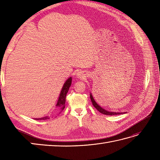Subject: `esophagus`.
<instances>
[{
  "instance_id": "1",
  "label": "esophagus",
  "mask_w": 160,
  "mask_h": 160,
  "mask_svg": "<svg viewBox=\"0 0 160 160\" xmlns=\"http://www.w3.org/2000/svg\"><path fill=\"white\" fill-rule=\"evenodd\" d=\"M76 76L78 78H83V77L84 76V72H82V71H77Z\"/></svg>"
}]
</instances>
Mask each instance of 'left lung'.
<instances>
[{
    "instance_id": "left-lung-1",
    "label": "left lung",
    "mask_w": 160,
    "mask_h": 160,
    "mask_svg": "<svg viewBox=\"0 0 160 160\" xmlns=\"http://www.w3.org/2000/svg\"><path fill=\"white\" fill-rule=\"evenodd\" d=\"M90 98H91V102H92V104L93 105V107L96 108V109L100 112L101 113H102L104 115H119V114H122L124 113H120V112H113V111H108L106 109H104V108H103L102 107H101L99 104H98L96 101H95L94 98L92 96V94H91V93H90ZM124 113H126L124 112Z\"/></svg>"
}]
</instances>
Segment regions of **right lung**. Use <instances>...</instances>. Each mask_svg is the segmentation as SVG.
<instances>
[{
	"mask_svg": "<svg viewBox=\"0 0 160 160\" xmlns=\"http://www.w3.org/2000/svg\"><path fill=\"white\" fill-rule=\"evenodd\" d=\"M71 81H72V78L70 77L68 78V79L65 81V82L64 83L63 87L61 89L60 93L59 95V98L58 100V102L56 105V111L55 113L58 114H60L61 112L63 111L64 108V106H65V102H66V96L67 93L68 92V91L69 89V87H71ZM50 118L49 116H45L42 118H35L34 120H49Z\"/></svg>",
	"mask_w": 160,
	"mask_h": 160,
	"instance_id": "obj_1",
	"label": "right lung"
}]
</instances>
